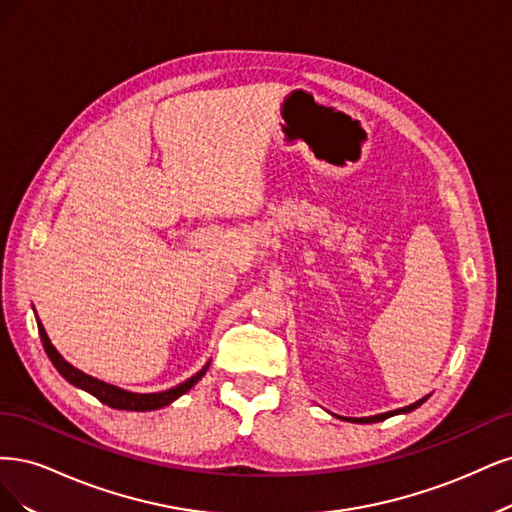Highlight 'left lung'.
Listing matches in <instances>:
<instances>
[{"label":"left lung","mask_w":512,"mask_h":512,"mask_svg":"<svg viewBox=\"0 0 512 512\" xmlns=\"http://www.w3.org/2000/svg\"><path fill=\"white\" fill-rule=\"evenodd\" d=\"M427 398H430V395H425V398L417 400L415 404H410V406H404V408H398V410H389V412H381V415H374V417H359V419H355V417H340V419L342 421H351V423H378V421H385V419H389L393 415H406V412H412L415 408H419Z\"/></svg>","instance_id":"1"}]
</instances>
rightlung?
I'll return each mask as SVG.
<instances>
[{
	"instance_id": "1",
	"label": "right lung",
	"mask_w": 512,
	"mask_h": 512,
	"mask_svg": "<svg viewBox=\"0 0 512 512\" xmlns=\"http://www.w3.org/2000/svg\"><path fill=\"white\" fill-rule=\"evenodd\" d=\"M36 321H38V332H40V338H42V344H44V351L48 355V359L53 361V366L57 368V372L68 381L70 385L87 391L91 395H95L97 400H100L102 404L110 406V408H117V410H138V412H146V410H157V408H163L172 404L174 400H178L180 395H185L197 381H202V376L206 374L210 361H206V366L193 374L191 378H187L185 383H180L172 389H166V391H157V393H136V391H127V389H121L117 385H110L106 381H100V378H95L91 374H85L82 370L74 368L70 361H65L61 357V353L55 349L51 338H48L44 325L40 323L38 315H36Z\"/></svg>"
}]
</instances>
